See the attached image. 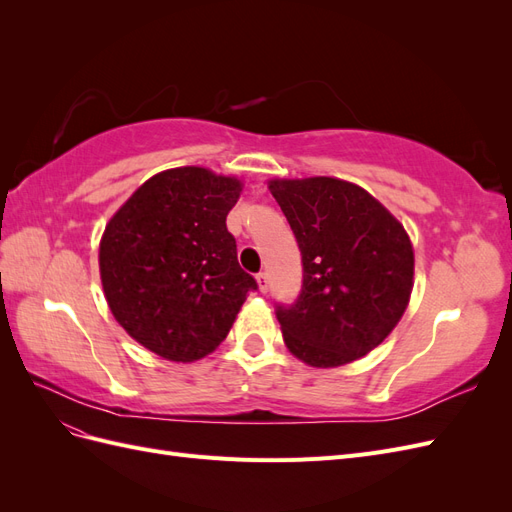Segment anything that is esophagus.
Masks as SVG:
<instances>
[{"label":"esophagus","mask_w":512,"mask_h":512,"mask_svg":"<svg viewBox=\"0 0 512 512\" xmlns=\"http://www.w3.org/2000/svg\"><path fill=\"white\" fill-rule=\"evenodd\" d=\"M256 282H258V290L265 294V292H269V275L267 273H258L256 275Z\"/></svg>","instance_id":"1"}]
</instances>
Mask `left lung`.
<instances>
[{"instance_id":"left-lung-1","label":"left lung","mask_w":512,"mask_h":512,"mask_svg":"<svg viewBox=\"0 0 512 512\" xmlns=\"http://www.w3.org/2000/svg\"><path fill=\"white\" fill-rule=\"evenodd\" d=\"M297 237L303 288L277 307L284 344L309 367L348 365L378 348L414 286L408 232L378 198L337 177L269 179Z\"/></svg>"}]
</instances>
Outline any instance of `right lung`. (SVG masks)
<instances>
[{
  "label": "right lung",
  "mask_w": 512,
  "mask_h": 512,
  "mask_svg": "<svg viewBox=\"0 0 512 512\" xmlns=\"http://www.w3.org/2000/svg\"><path fill=\"white\" fill-rule=\"evenodd\" d=\"M243 181L203 166L149 177L100 239V280L108 309L134 342L173 363H194L218 348L247 292L226 215Z\"/></svg>",
  "instance_id": "1"
}]
</instances>
